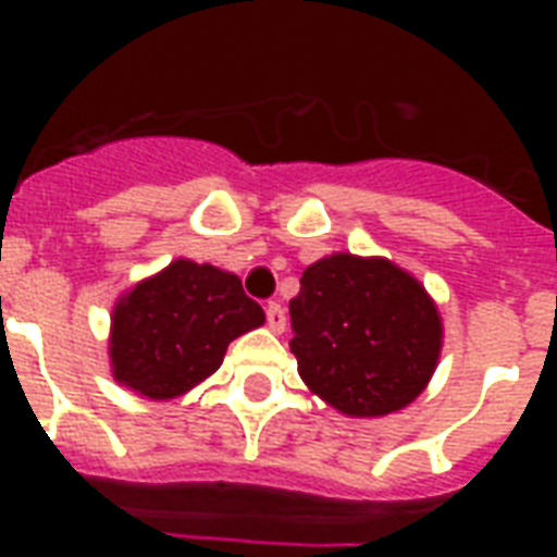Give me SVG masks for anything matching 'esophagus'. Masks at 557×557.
I'll return each mask as SVG.
<instances>
[{"instance_id": "obj_1", "label": "esophagus", "mask_w": 557, "mask_h": 557, "mask_svg": "<svg viewBox=\"0 0 557 557\" xmlns=\"http://www.w3.org/2000/svg\"><path fill=\"white\" fill-rule=\"evenodd\" d=\"M265 321H269L271 332H283L286 330V312H283V306L280 304H269L265 306Z\"/></svg>"}]
</instances>
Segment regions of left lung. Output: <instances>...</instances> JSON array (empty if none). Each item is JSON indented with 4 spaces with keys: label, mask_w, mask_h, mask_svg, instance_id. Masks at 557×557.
<instances>
[{
    "label": "left lung",
    "mask_w": 557,
    "mask_h": 557,
    "mask_svg": "<svg viewBox=\"0 0 557 557\" xmlns=\"http://www.w3.org/2000/svg\"><path fill=\"white\" fill-rule=\"evenodd\" d=\"M292 352L306 387L347 416H387L431 381L442 321L424 286L381 257L332 253L288 304Z\"/></svg>",
    "instance_id": "left-lung-1"
}]
</instances>
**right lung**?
I'll use <instances>...</instances> for the list:
<instances>
[{
	"label": "right lung",
	"mask_w": 557,
	"mask_h": 557,
	"mask_svg": "<svg viewBox=\"0 0 557 557\" xmlns=\"http://www.w3.org/2000/svg\"><path fill=\"white\" fill-rule=\"evenodd\" d=\"M262 323L265 312L236 274L208 262H170L115 304L112 375L138 396L168 401L216 372L227 344Z\"/></svg>",
	"instance_id": "right-lung-1"
}]
</instances>
